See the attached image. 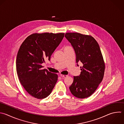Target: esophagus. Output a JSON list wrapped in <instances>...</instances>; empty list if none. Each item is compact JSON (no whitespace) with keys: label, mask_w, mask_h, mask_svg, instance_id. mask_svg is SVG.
<instances>
[{"label":"esophagus","mask_w":124,"mask_h":124,"mask_svg":"<svg viewBox=\"0 0 124 124\" xmlns=\"http://www.w3.org/2000/svg\"><path fill=\"white\" fill-rule=\"evenodd\" d=\"M60 76L61 77H62V78H65V77H66L67 76V75H60Z\"/></svg>","instance_id":"1"}]
</instances>
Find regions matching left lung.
<instances>
[{
	"mask_svg": "<svg viewBox=\"0 0 124 124\" xmlns=\"http://www.w3.org/2000/svg\"><path fill=\"white\" fill-rule=\"evenodd\" d=\"M65 37L75 50L77 65L80 62L83 64L80 75L74 77L70 91L77 98L88 97L95 91L104 75L105 63L99 46L89 35L66 33Z\"/></svg>",
	"mask_w": 124,
	"mask_h": 124,
	"instance_id": "obj_1",
	"label": "left lung"
}]
</instances>
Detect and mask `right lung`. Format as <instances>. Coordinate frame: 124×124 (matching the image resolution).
Wrapping results in <instances>:
<instances>
[{
  "label": "right lung",
  "mask_w": 124,
  "mask_h": 124,
  "mask_svg": "<svg viewBox=\"0 0 124 124\" xmlns=\"http://www.w3.org/2000/svg\"><path fill=\"white\" fill-rule=\"evenodd\" d=\"M64 33H34L28 36L17 53L16 67L19 81L26 91L37 99L51 93L58 75L43 69L42 64L51 56L62 42Z\"/></svg>",
  "instance_id": "add662e5"
}]
</instances>
